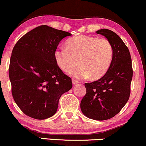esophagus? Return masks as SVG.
Returning <instances> with one entry per match:
<instances>
[{"mask_svg": "<svg viewBox=\"0 0 146 146\" xmlns=\"http://www.w3.org/2000/svg\"><path fill=\"white\" fill-rule=\"evenodd\" d=\"M78 83H79V82H78V80H74V79H72V84H73V85H77V84H78Z\"/></svg>", "mask_w": 146, "mask_h": 146, "instance_id": "34e87169", "label": "esophagus"}]
</instances>
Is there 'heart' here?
<instances>
[{"label": "heart", "instance_id": "obj_1", "mask_svg": "<svg viewBox=\"0 0 146 146\" xmlns=\"http://www.w3.org/2000/svg\"><path fill=\"white\" fill-rule=\"evenodd\" d=\"M58 66L68 72L80 64L70 74L77 78L94 79L103 76L110 68L113 48L107 39L80 35L68 39L66 48H57L54 53Z\"/></svg>", "mask_w": 146, "mask_h": 146}]
</instances>
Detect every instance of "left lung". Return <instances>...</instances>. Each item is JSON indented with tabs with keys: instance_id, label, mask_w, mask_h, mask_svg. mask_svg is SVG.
<instances>
[{
	"instance_id": "left-lung-1",
	"label": "left lung",
	"mask_w": 146,
	"mask_h": 146,
	"mask_svg": "<svg viewBox=\"0 0 146 146\" xmlns=\"http://www.w3.org/2000/svg\"><path fill=\"white\" fill-rule=\"evenodd\" d=\"M96 33L110 42L113 56L110 68L102 78L85 83L86 94L80 102V109L86 117L101 121L114 117L128 102L133 68L129 50L115 33L107 29Z\"/></svg>"
}]
</instances>
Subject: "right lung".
I'll return each mask as SVG.
<instances>
[{
  "instance_id": "obj_1",
  "label": "right lung",
  "mask_w": 146,
  "mask_h": 146,
  "mask_svg": "<svg viewBox=\"0 0 146 146\" xmlns=\"http://www.w3.org/2000/svg\"><path fill=\"white\" fill-rule=\"evenodd\" d=\"M70 35L42 25L22 36L13 47L9 68L12 96L29 117H52L61 95L72 87L71 78L60 69L54 56L59 42Z\"/></svg>"
}]
</instances>
